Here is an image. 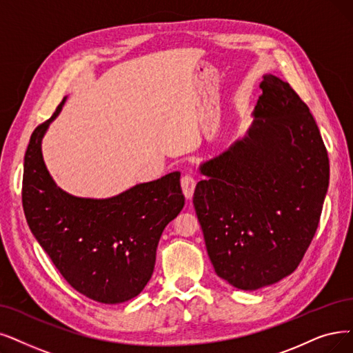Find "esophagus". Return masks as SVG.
I'll return each instance as SVG.
<instances>
[{
  "label": "esophagus",
  "instance_id": "1",
  "mask_svg": "<svg viewBox=\"0 0 353 353\" xmlns=\"http://www.w3.org/2000/svg\"><path fill=\"white\" fill-rule=\"evenodd\" d=\"M195 184H196V181L192 175L187 174L181 178V187H182V192H184V195H185V199H188V200L192 199Z\"/></svg>",
  "mask_w": 353,
  "mask_h": 353
}]
</instances>
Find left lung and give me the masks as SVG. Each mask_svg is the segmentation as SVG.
<instances>
[{
  "label": "left lung",
  "mask_w": 353,
  "mask_h": 353,
  "mask_svg": "<svg viewBox=\"0 0 353 353\" xmlns=\"http://www.w3.org/2000/svg\"><path fill=\"white\" fill-rule=\"evenodd\" d=\"M250 129L204 162L194 208L216 274L258 290L292 274L312 243L329 187L314 117L288 82L265 75Z\"/></svg>",
  "instance_id": "obj_1"
}]
</instances>
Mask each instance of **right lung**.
Wrapping results in <instances>:
<instances>
[{
	"mask_svg": "<svg viewBox=\"0 0 353 353\" xmlns=\"http://www.w3.org/2000/svg\"><path fill=\"white\" fill-rule=\"evenodd\" d=\"M63 101L34 129L26 150V220L70 287L98 303H124L149 283L162 232L185 204L181 174H168L105 200L62 191L43 162L41 139Z\"/></svg>",
	"mask_w": 353,
	"mask_h": 353,
	"instance_id": "obj_1",
	"label": "right lung"
}]
</instances>
